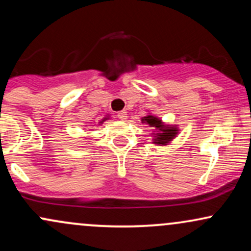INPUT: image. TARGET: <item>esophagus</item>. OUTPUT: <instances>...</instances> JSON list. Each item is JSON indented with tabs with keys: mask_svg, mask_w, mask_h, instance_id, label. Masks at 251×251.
<instances>
[{
	"mask_svg": "<svg viewBox=\"0 0 251 251\" xmlns=\"http://www.w3.org/2000/svg\"><path fill=\"white\" fill-rule=\"evenodd\" d=\"M117 117L119 118V119L125 120L126 118H127V113H126L125 111H120V112H118V113H117Z\"/></svg>",
	"mask_w": 251,
	"mask_h": 251,
	"instance_id": "34e87169",
	"label": "esophagus"
}]
</instances>
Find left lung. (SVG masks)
I'll return each mask as SVG.
<instances>
[{
  "instance_id": "obj_1",
  "label": "left lung",
  "mask_w": 251,
  "mask_h": 251,
  "mask_svg": "<svg viewBox=\"0 0 251 251\" xmlns=\"http://www.w3.org/2000/svg\"><path fill=\"white\" fill-rule=\"evenodd\" d=\"M142 123L149 125L150 127H154L157 133L153 134V144L157 145H168L177 135L178 128L174 125H164L159 118L154 116H146L142 118Z\"/></svg>"
}]
</instances>
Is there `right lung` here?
Segmentation results:
<instances>
[{
	"instance_id": "1",
	"label": "right lung",
	"mask_w": 251,
	"mask_h": 251,
	"mask_svg": "<svg viewBox=\"0 0 251 251\" xmlns=\"http://www.w3.org/2000/svg\"><path fill=\"white\" fill-rule=\"evenodd\" d=\"M107 119H108V118H107V117H106V118H103V119L101 120V122H100V124H102L103 122H105V120H107ZM100 124H99V125H100Z\"/></svg>"
}]
</instances>
